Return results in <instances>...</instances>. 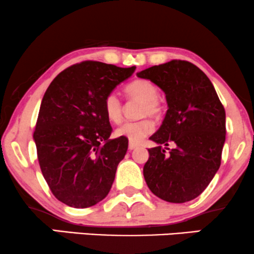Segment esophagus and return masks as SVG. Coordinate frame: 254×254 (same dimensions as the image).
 Wrapping results in <instances>:
<instances>
[{"instance_id":"34e87169","label":"esophagus","mask_w":254,"mask_h":254,"mask_svg":"<svg viewBox=\"0 0 254 254\" xmlns=\"http://www.w3.org/2000/svg\"><path fill=\"white\" fill-rule=\"evenodd\" d=\"M137 147H138V144L132 143V142L129 143V150H134V149H137Z\"/></svg>"}]
</instances>
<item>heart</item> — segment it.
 <instances>
[{"label": "heart", "mask_w": 254, "mask_h": 254, "mask_svg": "<svg viewBox=\"0 0 254 254\" xmlns=\"http://www.w3.org/2000/svg\"><path fill=\"white\" fill-rule=\"evenodd\" d=\"M125 94L130 99L142 102L138 116L158 120L163 114V107L158 98V88L147 79H134L125 86ZM103 110L107 118L112 123L121 122L123 116V104L115 92L105 96ZM153 130V124L149 118H142L136 122H124L115 131L117 137H124L132 143H139Z\"/></svg>", "instance_id": "1"}]
</instances>
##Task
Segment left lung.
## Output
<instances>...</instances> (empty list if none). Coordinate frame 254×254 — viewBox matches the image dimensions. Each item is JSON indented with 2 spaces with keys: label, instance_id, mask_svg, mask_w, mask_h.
Returning a JSON list of instances; mask_svg holds the SVG:
<instances>
[{
  "label": "left lung",
  "instance_id": "1",
  "mask_svg": "<svg viewBox=\"0 0 254 254\" xmlns=\"http://www.w3.org/2000/svg\"><path fill=\"white\" fill-rule=\"evenodd\" d=\"M165 92L168 111L150 137L143 169L153 194L169 203L197 198L216 175L225 143V109L208 77L188 61L172 60L137 73ZM176 145L169 154L162 145Z\"/></svg>",
  "mask_w": 254,
  "mask_h": 254
}]
</instances>
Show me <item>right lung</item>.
I'll return each mask as SVG.
<instances>
[{
    "label": "right lung",
    "instance_id": "right-lung-1",
    "mask_svg": "<svg viewBox=\"0 0 254 254\" xmlns=\"http://www.w3.org/2000/svg\"><path fill=\"white\" fill-rule=\"evenodd\" d=\"M134 69L84 61L63 70L48 86L34 140L42 175L68 206H94L110 191L127 139H110L103 101Z\"/></svg>",
    "mask_w": 254,
    "mask_h": 254
}]
</instances>
